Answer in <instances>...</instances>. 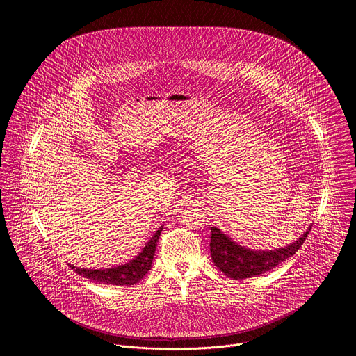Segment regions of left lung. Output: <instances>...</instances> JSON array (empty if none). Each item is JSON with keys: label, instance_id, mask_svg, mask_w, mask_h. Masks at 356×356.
<instances>
[{"label": "left lung", "instance_id": "8db88e82", "mask_svg": "<svg viewBox=\"0 0 356 356\" xmlns=\"http://www.w3.org/2000/svg\"><path fill=\"white\" fill-rule=\"evenodd\" d=\"M310 228L293 243L273 250H255L241 246L232 238L227 236L220 228L211 227L210 252L216 266L228 277L241 280L255 277L276 268L283 261L291 258L310 234Z\"/></svg>", "mask_w": 356, "mask_h": 356}]
</instances>
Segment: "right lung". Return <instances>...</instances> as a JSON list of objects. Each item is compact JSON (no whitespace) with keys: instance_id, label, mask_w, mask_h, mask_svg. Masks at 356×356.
<instances>
[{"instance_id":"add662e5","label":"right lung","mask_w":356,"mask_h":356,"mask_svg":"<svg viewBox=\"0 0 356 356\" xmlns=\"http://www.w3.org/2000/svg\"><path fill=\"white\" fill-rule=\"evenodd\" d=\"M162 228L163 227H161L154 234V236L146 242V245L142 248L138 257H135L132 261L124 265L107 268V269H84V268H77L74 265H70V268L77 275L97 283L114 284V286H132L138 283L140 279H143V276L150 270Z\"/></svg>"}]
</instances>
